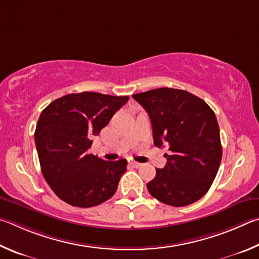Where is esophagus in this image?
<instances>
[{
  "label": "esophagus",
  "mask_w": 259,
  "mask_h": 259,
  "mask_svg": "<svg viewBox=\"0 0 259 259\" xmlns=\"http://www.w3.org/2000/svg\"><path fill=\"white\" fill-rule=\"evenodd\" d=\"M128 165L131 167H133V168H139V167L141 166V164H139V162H137V161H130Z\"/></svg>",
  "instance_id": "1"
}]
</instances>
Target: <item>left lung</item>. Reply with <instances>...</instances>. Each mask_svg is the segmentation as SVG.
I'll return each mask as SVG.
<instances>
[{
  "mask_svg": "<svg viewBox=\"0 0 259 259\" xmlns=\"http://www.w3.org/2000/svg\"><path fill=\"white\" fill-rule=\"evenodd\" d=\"M146 109L153 143L168 146L167 164L147 184L152 197L183 207L207 193L222 160L220 127L211 108L183 90L161 88L132 95Z\"/></svg>",
  "mask_w": 259,
  "mask_h": 259,
  "instance_id": "8db88e82",
  "label": "left lung"
}]
</instances>
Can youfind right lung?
<instances>
[{
    "label": "right lung",
    "mask_w": 259,
    "mask_h": 259,
    "mask_svg": "<svg viewBox=\"0 0 259 259\" xmlns=\"http://www.w3.org/2000/svg\"><path fill=\"white\" fill-rule=\"evenodd\" d=\"M128 97L95 92L67 94L44 109L35 130L40 169L57 196L71 206H98L115 194L127 160L106 161L89 153L92 138Z\"/></svg>",
    "instance_id": "1"
}]
</instances>
